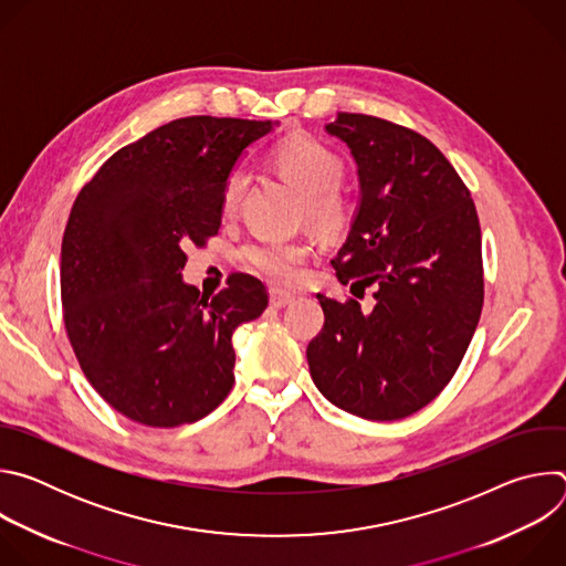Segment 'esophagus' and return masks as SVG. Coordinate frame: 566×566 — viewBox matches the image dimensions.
Listing matches in <instances>:
<instances>
[{
    "mask_svg": "<svg viewBox=\"0 0 566 566\" xmlns=\"http://www.w3.org/2000/svg\"><path fill=\"white\" fill-rule=\"evenodd\" d=\"M269 297H271V306H275V308H284V306H289L295 300L293 293H289L284 289H277V286H273L269 291Z\"/></svg>",
    "mask_w": 566,
    "mask_h": 566,
    "instance_id": "esophagus-1",
    "label": "esophagus"
}]
</instances>
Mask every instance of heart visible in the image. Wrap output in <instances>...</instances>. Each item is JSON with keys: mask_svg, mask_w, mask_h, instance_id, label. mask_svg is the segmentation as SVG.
I'll list each match as a JSON object with an SVG mask.
<instances>
[{"mask_svg": "<svg viewBox=\"0 0 566 566\" xmlns=\"http://www.w3.org/2000/svg\"><path fill=\"white\" fill-rule=\"evenodd\" d=\"M273 164L286 181L304 197V210L311 223L322 230H336L343 226L347 208L336 188L343 181L345 168L340 156L311 136H291L273 151ZM249 188V172L234 168L221 195L226 214H232ZM308 244L302 239H273L258 237L241 249V260L249 269L271 280H291L297 266L306 260Z\"/></svg>", "mask_w": 566, "mask_h": 566, "instance_id": "obj_1", "label": "heart"}]
</instances>
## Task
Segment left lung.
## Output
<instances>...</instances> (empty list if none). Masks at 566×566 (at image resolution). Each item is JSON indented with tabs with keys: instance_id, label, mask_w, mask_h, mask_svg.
Masks as SVG:
<instances>
[{
	"instance_id": "8db88e82",
	"label": "left lung",
	"mask_w": 566,
	"mask_h": 566,
	"mask_svg": "<svg viewBox=\"0 0 566 566\" xmlns=\"http://www.w3.org/2000/svg\"><path fill=\"white\" fill-rule=\"evenodd\" d=\"M358 168L360 199L332 260L360 306L317 293L325 327L306 347L311 378L336 408L396 421L454 376L483 306L481 230L468 188L421 134L340 112L325 125Z\"/></svg>"
}]
</instances>
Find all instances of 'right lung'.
Listing matches in <instances>:
<instances>
[{
	"instance_id": "1",
	"label": "right lung",
	"mask_w": 566,
	"mask_h": 566,
	"mask_svg": "<svg viewBox=\"0 0 566 566\" xmlns=\"http://www.w3.org/2000/svg\"><path fill=\"white\" fill-rule=\"evenodd\" d=\"M275 125L177 118L120 147L75 197L60 264L66 336L94 389L136 423H195L232 389V332L269 293L234 273L201 295L181 271L186 247L217 234L239 156Z\"/></svg>"
}]
</instances>
